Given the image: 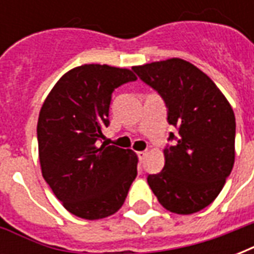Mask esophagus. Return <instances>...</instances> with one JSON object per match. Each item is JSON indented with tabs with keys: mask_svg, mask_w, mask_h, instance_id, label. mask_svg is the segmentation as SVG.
Returning <instances> with one entry per match:
<instances>
[{
	"mask_svg": "<svg viewBox=\"0 0 254 254\" xmlns=\"http://www.w3.org/2000/svg\"><path fill=\"white\" fill-rule=\"evenodd\" d=\"M147 151H140V152H137V156H138V159H140V162H143L144 159H145V156H147Z\"/></svg>",
	"mask_w": 254,
	"mask_h": 254,
	"instance_id": "34e87169",
	"label": "esophagus"
}]
</instances>
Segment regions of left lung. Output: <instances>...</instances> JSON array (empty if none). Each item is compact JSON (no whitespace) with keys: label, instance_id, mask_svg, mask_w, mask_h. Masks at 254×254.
<instances>
[{"label":"left lung","instance_id":"obj_1","mask_svg":"<svg viewBox=\"0 0 254 254\" xmlns=\"http://www.w3.org/2000/svg\"><path fill=\"white\" fill-rule=\"evenodd\" d=\"M156 89L177 127V143L165 149V167L147 178L158 201L170 212H198L218 197L235 159L233 107L207 74L181 58L133 66Z\"/></svg>","mask_w":254,"mask_h":254}]
</instances>
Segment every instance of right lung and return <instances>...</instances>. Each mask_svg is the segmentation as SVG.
<instances>
[{
	"instance_id": "obj_1",
	"label": "right lung",
	"mask_w": 254,
	"mask_h": 254,
	"mask_svg": "<svg viewBox=\"0 0 254 254\" xmlns=\"http://www.w3.org/2000/svg\"><path fill=\"white\" fill-rule=\"evenodd\" d=\"M136 78L127 67L85 64L65 73L42 105L36 127L42 176L78 218L116 213L137 176L136 152L99 143L113 91Z\"/></svg>"
}]
</instances>
